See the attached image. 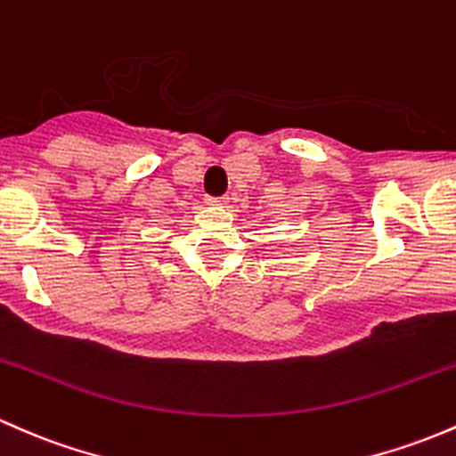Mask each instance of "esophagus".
Returning <instances> with one entry per match:
<instances>
[{"label": "esophagus", "instance_id": "34e87169", "mask_svg": "<svg viewBox=\"0 0 456 456\" xmlns=\"http://www.w3.org/2000/svg\"><path fill=\"white\" fill-rule=\"evenodd\" d=\"M207 204L215 210H226L228 208V198H208Z\"/></svg>", "mask_w": 456, "mask_h": 456}]
</instances>
